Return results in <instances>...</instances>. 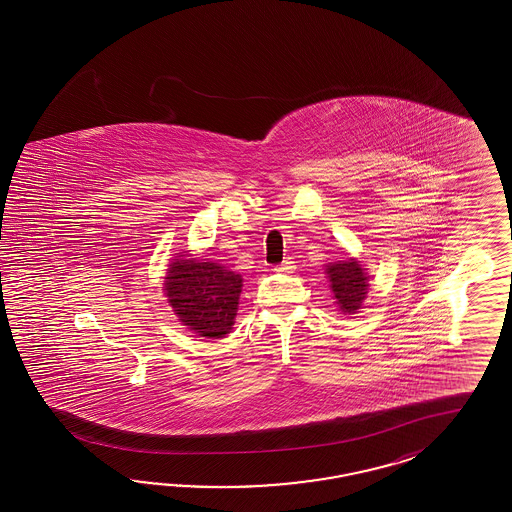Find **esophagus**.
<instances>
[{"instance_id":"esophagus-1","label":"esophagus","mask_w":512,"mask_h":512,"mask_svg":"<svg viewBox=\"0 0 512 512\" xmlns=\"http://www.w3.org/2000/svg\"><path fill=\"white\" fill-rule=\"evenodd\" d=\"M274 270H276V272H287V274H291V272L295 270V263H293L291 259H287V261H283V263L278 264Z\"/></svg>"}]
</instances>
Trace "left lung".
<instances>
[{
  "label": "left lung",
  "instance_id": "8db88e82",
  "mask_svg": "<svg viewBox=\"0 0 512 512\" xmlns=\"http://www.w3.org/2000/svg\"><path fill=\"white\" fill-rule=\"evenodd\" d=\"M326 274L340 310L349 315L357 313L368 293L366 270L355 259H349L328 264Z\"/></svg>",
  "mask_w": 512,
  "mask_h": 512
}]
</instances>
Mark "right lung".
Segmentation results:
<instances>
[{
    "label": "right lung",
    "instance_id": "obj_1",
    "mask_svg": "<svg viewBox=\"0 0 512 512\" xmlns=\"http://www.w3.org/2000/svg\"><path fill=\"white\" fill-rule=\"evenodd\" d=\"M165 291L176 315L202 338H223L231 332L242 276L217 263L176 259L167 272Z\"/></svg>",
    "mask_w": 512,
    "mask_h": 512
}]
</instances>
